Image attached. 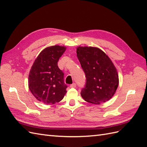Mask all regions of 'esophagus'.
<instances>
[{
  "label": "esophagus",
  "instance_id": "esophagus-1",
  "mask_svg": "<svg viewBox=\"0 0 147 147\" xmlns=\"http://www.w3.org/2000/svg\"><path fill=\"white\" fill-rule=\"evenodd\" d=\"M76 83H73V84L70 85V88H76Z\"/></svg>",
  "mask_w": 147,
  "mask_h": 147
}]
</instances>
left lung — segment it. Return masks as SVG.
I'll list each match as a JSON object with an SVG mask.
<instances>
[{
    "instance_id": "8db88e82",
    "label": "left lung",
    "mask_w": 147,
    "mask_h": 147,
    "mask_svg": "<svg viewBox=\"0 0 147 147\" xmlns=\"http://www.w3.org/2000/svg\"><path fill=\"white\" fill-rule=\"evenodd\" d=\"M76 53L86 78L81 97L95 104L108 101L119 86L117 71L111 59L96 47H79Z\"/></svg>"
}]
</instances>
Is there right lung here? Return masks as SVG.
Listing matches in <instances>:
<instances>
[{
	"label": "right lung",
	"mask_w": 147,
	"mask_h": 147,
	"mask_svg": "<svg viewBox=\"0 0 147 147\" xmlns=\"http://www.w3.org/2000/svg\"><path fill=\"white\" fill-rule=\"evenodd\" d=\"M66 47L55 45L41 51L35 60L28 76V87L40 102L54 104L61 101L67 86L64 82V73L58 61Z\"/></svg>",
	"instance_id": "add662e5"
}]
</instances>
